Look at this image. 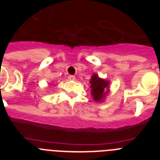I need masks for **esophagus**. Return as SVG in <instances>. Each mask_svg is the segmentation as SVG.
Returning <instances> with one entry per match:
<instances>
[{"label":"esophagus","instance_id":"obj_1","mask_svg":"<svg viewBox=\"0 0 160 160\" xmlns=\"http://www.w3.org/2000/svg\"><path fill=\"white\" fill-rule=\"evenodd\" d=\"M68 79H69V80H75L76 78L74 75H69L68 76Z\"/></svg>","mask_w":160,"mask_h":160}]
</instances>
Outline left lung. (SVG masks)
I'll use <instances>...</instances> for the list:
<instances>
[{
    "label": "left lung",
    "mask_w": 160,
    "mask_h": 160,
    "mask_svg": "<svg viewBox=\"0 0 160 160\" xmlns=\"http://www.w3.org/2000/svg\"><path fill=\"white\" fill-rule=\"evenodd\" d=\"M90 83H91V89H92L91 92H92L94 99L97 102L101 101L108 91L107 90V88L108 87L109 82L103 79L99 78L97 74H94L91 77Z\"/></svg>",
    "instance_id": "left-lung-1"
}]
</instances>
